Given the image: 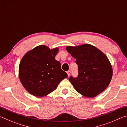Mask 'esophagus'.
Instances as JSON below:
<instances>
[{"instance_id": "obj_1", "label": "esophagus", "mask_w": 127, "mask_h": 127, "mask_svg": "<svg viewBox=\"0 0 127 127\" xmlns=\"http://www.w3.org/2000/svg\"><path fill=\"white\" fill-rule=\"evenodd\" d=\"M66 73H67L68 76H70V70H68V71L66 72Z\"/></svg>"}]
</instances>
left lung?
Returning a JSON list of instances; mask_svg holds the SVG:
<instances>
[{
  "instance_id": "1",
  "label": "left lung",
  "mask_w": 127,
  "mask_h": 127,
  "mask_svg": "<svg viewBox=\"0 0 127 127\" xmlns=\"http://www.w3.org/2000/svg\"><path fill=\"white\" fill-rule=\"evenodd\" d=\"M66 50L78 65V76L69 80L76 91L86 97H95L106 89L112 78L113 69L101 51L90 44L67 46Z\"/></svg>"
}]
</instances>
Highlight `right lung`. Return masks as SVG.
<instances>
[{"label":"right lung","mask_w":127,"mask_h":127,"mask_svg":"<svg viewBox=\"0 0 127 127\" xmlns=\"http://www.w3.org/2000/svg\"><path fill=\"white\" fill-rule=\"evenodd\" d=\"M59 48L39 45L23 56L19 65V78L27 91L43 97L54 91L60 82L68 77L55 56Z\"/></svg>","instance_id":"obj_1"}]
</instances>
